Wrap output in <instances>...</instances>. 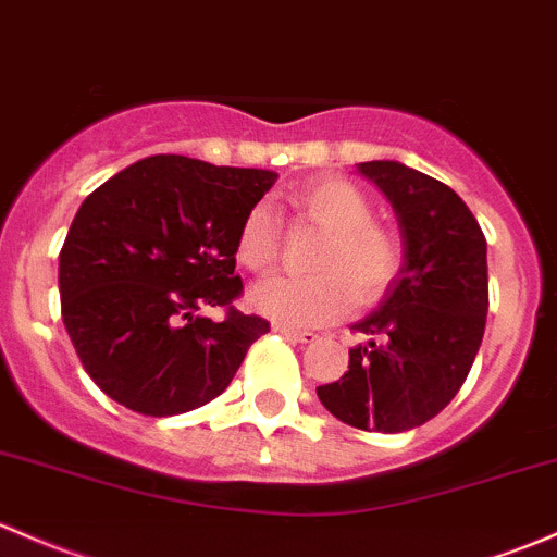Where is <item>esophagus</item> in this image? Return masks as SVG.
<instances>
[{
  "mask_svg": "<svg viewBox=\"0 0 557 557\" xmlns=\"http://www.w3.org/2000/svg\"><path fill=\"white\" fill-rule=\"evenodd\" d=\"M274 331L283 333V336H288V338H294V342H301V344L318 342V333L314 331H301V327H290V325H274Z\"/></svg>",
  "mask_w": 557,
  "mask_h": 557,
  "instance_id": "esophagus-1",
  "label": "esophagus"
}]
</instances>
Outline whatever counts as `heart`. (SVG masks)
I'll list each match as a JSON object with an SVG mask.
<instances>
[{"mask_svg": "<svg viewBox=\"0 0 557 557\" xmlns=\"http://www.w3.org/2000/svg\"><path fill=\"white\" fill-rule=\"evenodd\" d=\"M298 213L325 232L312 256L309 277H269L250 304L274 323L290 327L327 325L355 307L386 294L403 263L397 234L373 221L368 197L344 178H323L294 195ZM237 261L250 272H269L280 256V219L267 202L245 213L234 243Z\"/></svg>", "mask_w": 557, "mask_h": 557, "instance_id": "obj_1", "label": "heart"}]
</instances>
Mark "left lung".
I'll return each mask as SVG.
<instances>
[{"mask_svg": "<svg viewBox=\"0 0 557 557\" xmlns=\"http://www.w3.org/2000/svg\"><path fill=\"white\" fill-rule=\"evenodd\" d=\"M389 200L403 267L376 312L355 323L368 342L349 349V371L318 386L344 424L406 432L443 411L465 384L488 314V261L475 215L454 189L403 162H360Z\"/></svg>", "mask_w": 557, "mask_h": 557, "instance_id": "left-lung-1", "label": "left lung"}]
</instances>
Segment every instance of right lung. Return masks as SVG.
<instances>
[{"instance_id":"add662e5","label":"right lung","mask_w":557,"mask_h":557,"mask_svg":"<svg viewBox=\"0 0 557 557\" xmlns=\"http://www.w3.org/2000/svg\"><path fill=\"white\" fill-rule=\"evenodd\" d=\"M277 173L154 154L79 205L58 259L61 314L82 366L144 417L195 411L230 386L269 331L232 307L234 243ZM202 306L227 318L202 319Z\"/></svg>"}]
</instances>
